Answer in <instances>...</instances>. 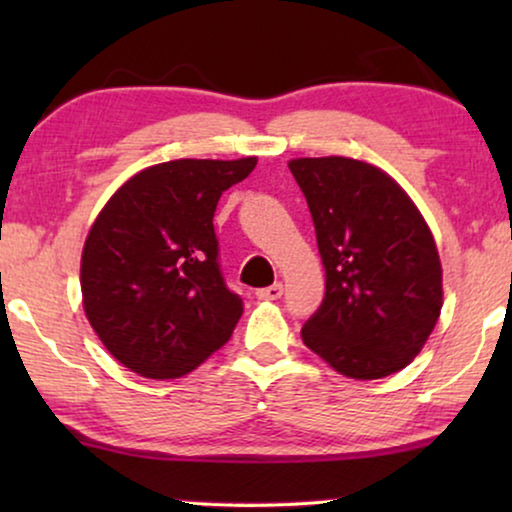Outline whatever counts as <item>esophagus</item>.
<instances>
[{"mask_svg": "<svg viewBox=\"0 0 512 512\" xmlns=\"http://www.w3.org/2000/svg\"><path fill=\"white\" fill-rule=\"evenodd\" d=\"M282 293H284V286L277 282L272 286H265V289H258L256 298L258 300H277V298H282Z\"/></svg>", "mask_w": 512, "mask_h": 512, "instance_id": "esophagus-1", "label": "esophagus"}]
</instances>
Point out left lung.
<instances>
[{
	"instance_id": "obj_1",
	"label": "left lung",
	"mask_w": 512,
	"mask_h": 512,
	"mask_svg": "<svg viewBox=\"0 0 512 512\" xmlns=\"http://www.w3.org/2000/svg\"><path fill=\"white\" fill-rule=\"evenodd\" d=\"M310 207L326 296L303 342L354 380H380L422 352L443 307V268L424 216L380 167L354 158L289 163Z\"/></svg>"
}]
</instances>
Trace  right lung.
<instances>
[{
	"label": "right lung",
	"instance_id": "right-lung-1",
	"mask_svg": "<svg viewBox=\"0 0 512 512\" xmlns=\"http://www.w3.org/2000/svg\"><path fill=\"white\" fill-rule=\"evenodd\" d=\"M256 158L170 160L125 181L97 216L81 256L86 317L132 373L172 380L221 349L242 298L219 265L214 212Z\"/></svg>",
	"mask_w": 512,
	"mask_h": 512
}]
</instances>
